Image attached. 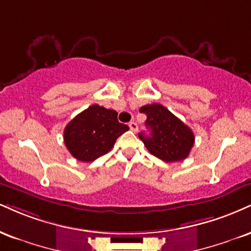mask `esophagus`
<instances>
[{"label":"esophagus","mask_w":251,"mask_h":251,"mask_svg":"<svg viewBox=\"0 0 251 251\" xmlns=\"http://www.w3.org/2000/svg\"><path fill=\"white\" fill-rule=\"evenodd\" d=\"M128 126H129V128H131L132 132H137V131H138V125H137V123L131 122V123H129Z\"/></svg>","instance_id":"34e87169"}]
</instances>
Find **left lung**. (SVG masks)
Wrapping results in <instances>:
<instances>
[{
	"label": "left lung",
	"mask_w": 251,
	"mask_h": 251,
	"mask_svg": "<svg viewBox=\"0 0 251 251\" xmlns=\"http://www.w3.org/2000/svg\"><path fill=\"white\" fill-rule=\"evenodd\" d=\"M140 112L147 116L150 135L141 132L139 138L151 154L165 162L181 161L188 156L195 137L186 124L160 104L145 105Z\"/></svg>",
	"instance_id": "1"
}]
</instances>
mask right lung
Here are the masks:
<instances>
[{
  "mask_svg": "<svg viewBox=\"0 0 251 251\" xmlns=\"http://www.w3.org/2000/svg\"><path fill=\"white\" fill-rule=\"evenodd\" d=\"M114 110L92 105L76 116L64 129V143L74 158L91 162L106 154L128 126L118 122Z\"/></svg>",
  "mask_w": 251,
  "mask_h": 251,
  "instance_id": "right-lung-1",
  "label": "right lung"
}]
</instances>
